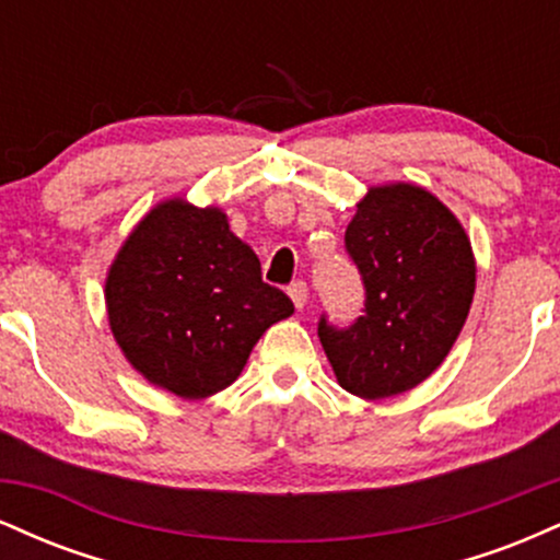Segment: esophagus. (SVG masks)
<instances>
[{"instance_id": "1", "label": "esophagus", "mask_w": 560, "mask_h": 560, "mask_svg": "<svg viewBox=\"0 0 560 560\" xmlns=\"http://www.w3.org/2000/svg\"><path fill=\"white\" fill-rule=\"evenodd\" d=\"M287 294H289V298H292L294 307H298V311H302V307L307 305V284H305V281H294V284H289Z\"/></svg>"}]
</instances>
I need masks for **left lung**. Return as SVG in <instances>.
Segmentation results:
<instances>
[{"label": "left lung", "instance_id": "8db88e82", "mask_svg": "<svg viewBox=\"0 0 560 560\" xmlns=\"http://www.w3.org/2000/svg\"><path fill=\"white\" fill-rule=\"evenodd\" d=\"M365 284V311L350 329L320 318L318 337L339 387L384 400L419 387L464 329L477 260L464 223L419 184L371 186L345 231Z\"/></svg>", "mask_w": 560, "mask_h": 560}]
</instances>
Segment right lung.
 Segmentation results:
<instances>
[{
    "mask_svg": "<svg viewBox=\"0 0 560 560\" xmlns=\"http://www.w3.org/2000/svg\"><path fill=\"white\" fill-rule=\"evenodd\" d=\"M105 305L133 371L184 400L234 384L266 329L294 313L229 215L184 197L158 202L131 229L107 268Z\"/></svg>",
    "mask_w": 560,
    "mask_h": 560,
    "instance_id": "obj_1",
    "label": "right lung"
}]
</instances>
